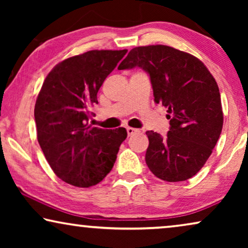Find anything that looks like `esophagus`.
<instances>
[{"mask_svg": "<svg viewBox=\"0 0 248 248\" xmlns=\"http://www.w3.org/2000/svg\"><path fill=\"white\" fill-rule=\"evenodd\" d=\"M126 131L128 135H133L139 132L138 128H134V127H126Z\"/></svg>", "mask_w": 248, "mask_h": 248, "instance_id": "esophagus-1", "label": "esophagus"}]
</instances>
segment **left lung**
I'll use <instances>...</instances> for the list:
<instances>
[{"instance_id": "left-lung-1", "label": "left lung", "mask_w": 248, "mask_h": 248, "mask_svg": "<svg viewBox=\"0 0 248 248\" xmlns=\"http://www.w3.org/2000/svg\"><path fill=\"white\" fill-rule=\"evenodd\" d=\"M141 67L150 76L155 101L167 108L166 137L147 131L145 162L158 178L182 182L198 174L212 154L223 124L215 78L199 59L170 46L131 49L118 70Z\"/></svg>"}]
</instances>
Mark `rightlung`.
I'll return each instance as SVG.
<instances>
[{
	"mask_svg": "<svg viewBox=\"0 0 248 248\" xmlns=\"http://www.w3.org/2000/svg\"><path fill=\"white\" fill-rule=\"evenodd\" d=\"M127 49L89 50L62 61L44 81L35 105L37 139L50 168L77 187L98 184L111 170L127 132L93 127L90 107Z\"/></svg>",
	"mask_w": 248,
	"mask_h": 248,
	"instance_id": "obj_1",
	"label": "right lung"
}]
</instances>
